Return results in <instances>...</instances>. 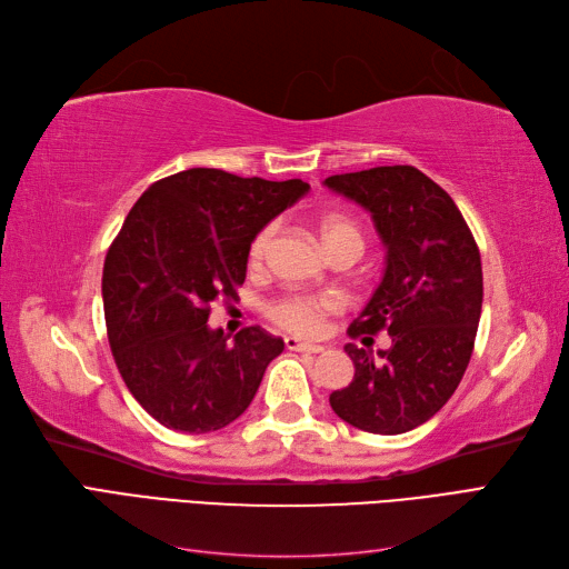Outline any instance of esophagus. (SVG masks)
<instances>
[{"instance_id": "esophagus-1", "label": "esophagus", "mask_w": 569, "mask_h": 569, "mask_svg": "<svg viewBox=\"0 0 569 569\" xmlns=\"http://www.w3.org/2000/svg\"><path fill=\"white\" fill-rule=\"evenodd\" d=\"M284 343L289 351H301V353H322L325 351V347H320V343H308V341H301L299 337H287Z\"/></svg>"}]
</instances>
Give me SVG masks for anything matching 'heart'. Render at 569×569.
<instances>
[{
    "mask_svg": "<svg viewBox=\"0 0 569 569\" xmlns=\"http://www.w3.org/2000/svg\"><path fill=\"white\" fill-rule=\"evenodd\" d=\"M272 234L274 226H266L263 230H258L256 237L249 244V266L251 268H261L263 261L268 258L270 244H272ZM320 237L325 249L339 247V244H349L358 251H363L366 239L360 228L353 220L341 218V216H330L320 222ZM341 308V301L337 297H327V295H287L274 299L268 306V316L270 320L278 322L284 330L303 335V337H313L320 335L325 327V318L337 313Z\"/></svg>",
    "mask_w": 569,
    "mask_h": 569,
    "instance_id": "obj_1",
    "label": "heart"
}]
</instances>
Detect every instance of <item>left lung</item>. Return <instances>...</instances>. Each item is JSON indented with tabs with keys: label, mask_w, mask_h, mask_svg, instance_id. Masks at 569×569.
I'll return each mask as SVG.
<instances>
[{
	"label": "left lung",
	"mask_w": 569,
	"mask_h": 569,
	"mask_svg": "<svg viewBox=\"0 0 569 569\" xmlns=\"http://www.w3.org/2000/svg\"><path fill=\"white\" fill-rule=\"evenodd\" d=\"M325 184L370 211L387 247L385 278L349 335L391 337L377 356L343 347L356 372L330 406L363 432L403 435L437 416L468 370L485 297L479 249L456 201L418 168L377 166Z\"/></svg>",
	"instance_id": "left-lung-1"
}]
</instances>
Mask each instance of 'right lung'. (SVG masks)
Listing matches in <instances>:
<instances>
[{
  "label": "right lung",
  "instance_id": "1",
  "mask_svg": "<svg viewBox=\"0 0 569 569\" xmlns=\"http://www.w3.org/2000/svg\"><path fill=\"white\" fill-rule=\"evenodd\" d=\"M308 182L189 168L153 182L109 247L101 297L113 360L153 420L184 435L216 432L249 408L284 341L247 327L211 330L216 301H237L258 230Z\"/></svg>",
  "mask_w": 569,
  "mask_h": 569
}]
</instances>
